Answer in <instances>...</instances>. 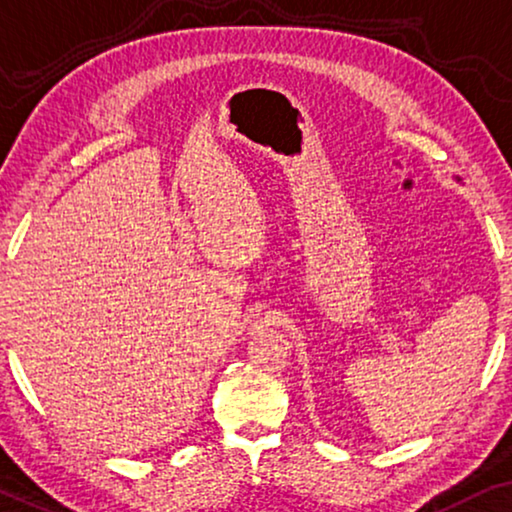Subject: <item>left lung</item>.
Listing matches in <instances>:
<instances>
[{
  "label": "left lung",
  "mask_w": 512,
  "mask_h": 512,
  "mask_svg": "<svg viewBox=\"0 0 512 512\" xmlns=\"http://www.w3.org/2000/svg\"><path fill=\"white\" fill-rule=\"evenodd\" d=\"M457 181H459V178H457Z\"/></svg>",
  "instance_id": "obj_1"
}]
</instances>
